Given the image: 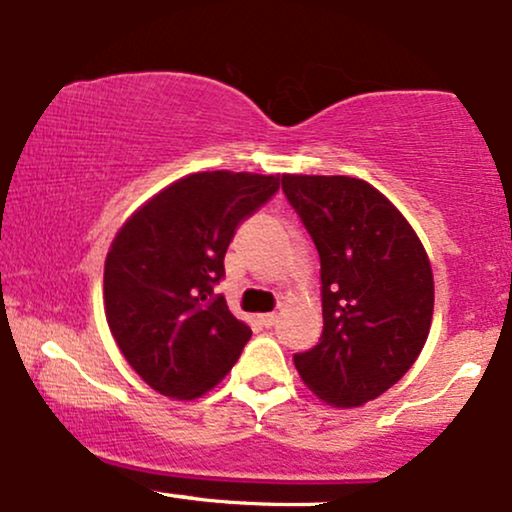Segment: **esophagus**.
Here are the masks:
<instances>
[{
	"instance_id": "obj_1",
	"label": "esophagus",
	"mask_w": 512,
	"mask_h": 512,
	"mask_svg": "<svg viewBox=\"0 0 512 512\" xmlns=\"http://www.w3.org/2000/svg\"><path fill=\"white\" fill-rule=\"evenodd\" d=\"M261 324H263V327H275V324H277V315L275 313H265V315H261Z\"/></svg>"
}]
</instances>
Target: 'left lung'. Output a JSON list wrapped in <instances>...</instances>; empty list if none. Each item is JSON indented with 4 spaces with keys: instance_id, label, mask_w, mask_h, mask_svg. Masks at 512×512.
<instances>
[{
    "instance_id": "obj_1",
    "label": "left lung",
    "mask_w": 512,
    "mask_h": 512,
    "mask_svg": "<svg viewBox=\"0 0 512 512\" xmlns=\"http://www.w3.org/2000/svg\"><path fill=\"white\" fill-rule=\"evenodd\" d=\"M320 254L324 329L294 355L320 400L360 407L416 362L433 320V270L416 232L386 197L350 176H282Z\"/></svg>"
}]
</instances>
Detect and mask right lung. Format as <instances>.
<instances>
[{
    "mask_svg": "<svg viewBox=\"0 0 512 512\" xmlns=\"http://www.w3.org/2000/svg\"><path fill=\"white\" fill-rule=\"evenodd\" d=\"M280 190V176L204 171L169 185L117 232L105 258V317L136 374L178 400L232 369L251 329L214 287L240 225Z\"/></svg>",
    "mask_w": 512,
    "mask_h": 512,
    "instance_id": "right-lung-1",
    "label": "right lung"
}]
</instances>
